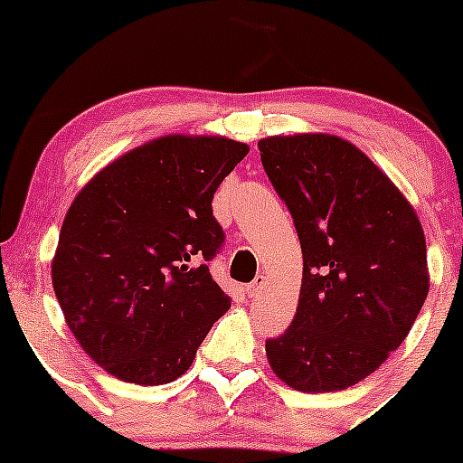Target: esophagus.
<instances>
[{
	"label": "esophagus",
	"instance_id": "obj_1",
	"mask_svg": "<svg viewBox=\"0 0 463 463\" xmlns=\"http://www.w3.org/2000/svg\"><path fill=\"white\" fill-rule=\"evenodd\" d=\"M266 288V275H258V278L253 279V282L249 284V287H246V291H249V296L250 298H258L261 291H264Z\"/></svg>",
	"mask_w": 463,
	"mask_h": 463
}]
</instances>
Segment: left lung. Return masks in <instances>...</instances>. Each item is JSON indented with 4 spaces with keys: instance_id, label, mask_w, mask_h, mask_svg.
Here are the masks:
<instances>
[{
    "instance_id": "left-lung-1",
    "label": "left lung",
    "mask_w": 463,
    "mask_h": 463,
    "mask_svg": "<svg viewBox=\"0 0 463 463\" xmlns=\"http://www.w3.org/2000/svg\"><path fill=\"white\" fill-rule=\"evenodd\" d=\"M258 147L302 246L296 318L266 340V358L293 390H347L403 343L426 302L423 226L390 176L345 138L279 134Z\"/></svg>"
}]
</instances>
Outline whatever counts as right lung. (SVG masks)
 <instances>
[{
  "label": "right lung",
  "mask_w": 463,
  "mask_h": 463,
  "mask_svg": "<svg viewBox=\"0 0 463 463\" xmlns=\"http://www.w3.org/2000/svg\"><path fill=\"white\" fill-rule=\"evenodd\" d=\"M249 149L165 134L107 163L69 205L51 279L67 326L107 374L176 381L228 311L205 264L223 241L213 194Z\"/></svg>",
  "instance_id": "1"
}]
</instances>
